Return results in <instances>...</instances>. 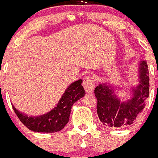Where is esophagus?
Here are the masks:
<instances>
[{
  "mask_svg": "<svg viewBox=\"0 0 158 158\" xmlns=\"http://www.w3.org/2000/svg\"><path fill=\"white\" fill-rule=\"evenodd\" d=\"M95 79L92 76H86L84 79L82 85L87 92H92L95 88Z\"/></svg>",
  "mask_w": 158,
  "mask_h": 158,
  "instance_id": "1",
  "label": "esophagus"
}]
</instances>
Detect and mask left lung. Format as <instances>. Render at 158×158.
Returning a JSON list of instances; mask_svg holds the SVG:
<instances>
[{"mask_svg":"<svg viewBox=\"0 0 158 158\" xmlns=\"http://www.w3.org/2000/svg\"><path fill=\"white\" fill-rule=\"evenodd\" d=\"M138 83L131 87V96L121 101L115 88L102 82L95 89L97 98V113L102 123L109 128H122L135 122L145 106L149 95V72L145 60L138 64Z\"/></svg>","mask_w":158,"mask_h":158,"instance_id":"1","label":"left lung"}]
</instances>
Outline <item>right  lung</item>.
I'll use <instances>...</instances> for the list:
<instances>
[{"label": "right lung", "mask_w": 158, "mask_h": 158, "mask_svg": "<svg viewBox=\"0 0 158 158\" xmlns=\"http://www.w3.org/2000/svg\"><path fill=\"white\" fill-rule=\"evenodd\" d=\"M82 83V79H79L70 84L56 106L42 115L29 116L18 111L13 104L12 107L20 122L30 130L44 133L60 131L69 122L73 104L85 95Z\"/></svg>", "instance_id": "obj_1"}]
</instances>
